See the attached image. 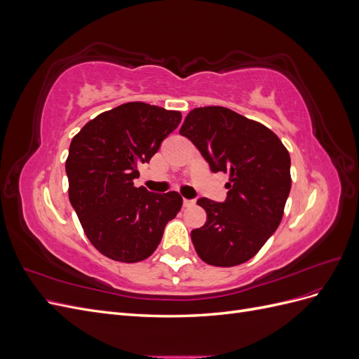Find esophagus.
I'll use <instances>...</instances> for the list:
<instances>
[{
	"label": "esophagus",
	"mask_w": 359,
	"mask_h": 359,
	"mask_svg": "<svg viewBox=\"0 0 359 359\" xmlns=\"http://www.w3.org/2000/svg\"><path fill=\"white\" fill-rule=\"evenodd\" d=\"M182 205H184V208H190V206L194 205V201L193 199H184Z\"/></svg>",
	"instance_id": "esophagus-1"
}]
</instances>
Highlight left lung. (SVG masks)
I'll list each match as a JSON object with an SVG mask.
<instances>
[{
	"instance_id": "1",
	"label": "left lung",
	"mask_w": 359,
	"mask_h": 359,
	"mask_svg": "<svg viewBox=\"0 0 359 359\" xmlns=\"http://www.w3.org/2000/svg\"><path fill=\"white\" fill-rule=\"evenodd\" d=\"M180 133L190 139L215 172H231L224 202L199 198L206 223L191 231L203 262L235 266L252 259L283 217L290 191V156L264 124L227 107L193 109Z\"/></svg>"
}]
</instances>
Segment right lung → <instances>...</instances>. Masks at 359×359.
I'll list each match as a JSON object with an SVG mask.
<instances>
[{"label": "right lung", "mask_w": 359, "mask_h": 359, "mask_svg": "<svg viewBox=\"0 0 359 359\" xmlns=\"http://www.w3.org/2000/svg\"><path fill=\"white\" fill-rule=\"evenodd\" d=\"M180 123L178 111L132 102L97 115L72 139L69 199L102 255L126 264L149 257L181 210L177 191L151 193L133 182L139 163H149Z\"/></svg>", "instance_id": "obj_1"}]
</instances>
